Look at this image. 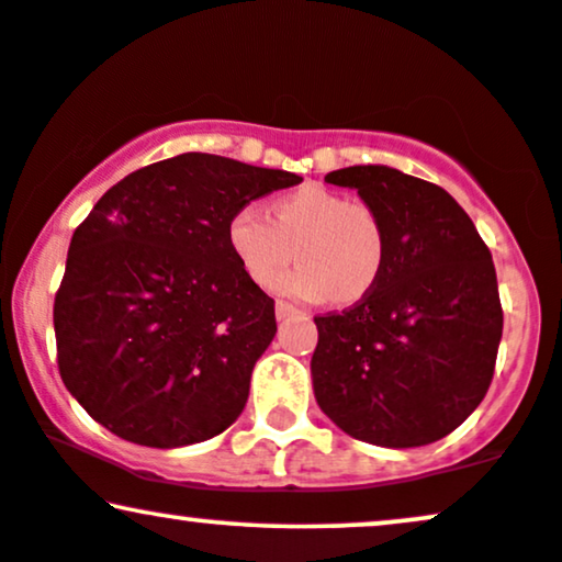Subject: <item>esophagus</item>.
Segmentation results:
<instances>
[{
  "mask_svg": "<svg viewBox=\"0 0 562 562\" xmlns=\"http://www.w3.org/2000/svg\"><path fill=\"white\" fill-rule=\"evenodd\" d=\"M295 314H297V308H295L293 303H285V301H277L274 303V316L280 318V322H282V318H290V316H295Z\"/></svg>",
  "mask_w": 562,
  "mask_h": 562,
  "instance_id": "1",
  "label": "esophagus"
}]
</instances>
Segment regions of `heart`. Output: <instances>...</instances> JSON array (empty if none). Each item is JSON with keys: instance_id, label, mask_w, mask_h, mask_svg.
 Returning a JSON list of instances; mask_svg holds the SVG:
<instances>
[{"instance_id": "heart-1", "label": "heart", "mask_w": 562, "mask_h": 562, "mask_svg": "<svg viewBox=\"0 0 562 562\" xmlns=\"http://www.w3.org/2000/svg\"><path fill=\"white\" fill-rule=\"evenodd\" d=\"M233 257L254 285H272L290 259L297 267L277 290L297 301L358 303L379 285L386 265V225L366 202H350L322 183L288 191L272 217L257 204L233 212L225 228Z\"/></svg>"}]
</instances>
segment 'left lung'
Here are the masks:
<instances>
[{
    "instance_id": "left-lung-1",
    "label": "left lung",
    "mask_w": 562,
    "mask_h": 562,
    "mask_svg": "<svg viewBox=\"0 0 562 562\" xmlns=\"http://www.w3.org/2000/svg\"><path fill=\"white\" fill-rule=\"evenodd\" d=\"M386 225V265L363 301L314 316L318 407L347 436L412 449L485 400L503 334L493 257L457 199L386 166L326 173Z\"/></svg>"
}]
</instances>
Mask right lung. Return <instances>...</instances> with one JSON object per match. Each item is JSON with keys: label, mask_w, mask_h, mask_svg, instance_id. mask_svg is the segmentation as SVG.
<instances>
[{"label": "right lung", "mask_w": 562, "mask_h": 562, "mask_svg": "<svg viewBox=\"0 0 562 562\" xmlns=\"http://www.w3.org/2000/svg\"><path fill=\"white\" fill-rule=\"evenodd\" d=\"M301 181L183 153L98 199L54 297L56 363L92 420L153 449L199 443L238 420L277 322L225 228L238 207Z\"/></svg>", "instance_id": "add662e5"}]
</instances>
